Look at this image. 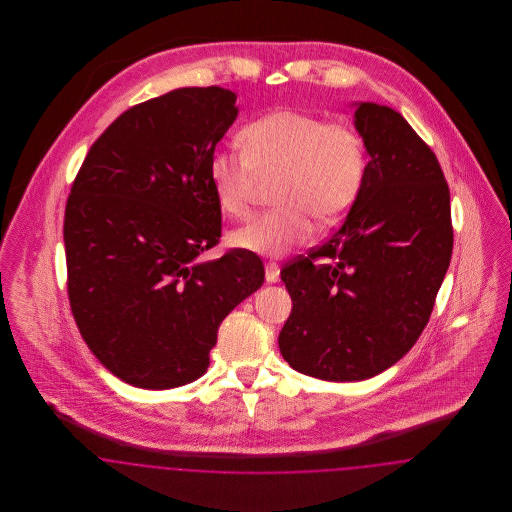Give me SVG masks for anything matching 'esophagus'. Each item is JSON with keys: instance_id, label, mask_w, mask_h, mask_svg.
<instances>
[{"instance_id": "1", "label": "esophagus", "mask_w": 512, "mask_h": 512, "mask_svg": "<svg viewBox=\"0 0 512 512\" xmlns=\"http://www.w3.org/2000/svg\"><path fill=\"white\" fill-rule=\"evenodd\" d=\"M265 278H267L268 284L278 282V278H280V267H278L276 263H267V265H265Z\"/></svg>"}]
</instances>
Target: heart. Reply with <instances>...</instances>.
Returning <instances> with one entry per match:
<instances>
[{
    "mask_svg": "<svg viewBox=\"0 0 512 512\" xmlns=\"http://www.w3.org/2000/svg\"><path fill=\"white\" fill-rule=\"evenodd\" d=\"M242 149L209 159V180L220 209L249 215L259 180L276 174L270 199L278 205L230 234L247 251L282 257L313 234V217L338 222L361 194L366 176L363 136L345 122L324 121L297 109H274L240 130Z\"/></svg>",
    "mask_w": 512,
    "mask_h": 512,
    "instance_id": "1",
    "label": "heart"
}]
</instances>
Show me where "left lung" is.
<instances>
[{
  "mask_svg": "<svg viewBox=\"0 0 512 512\" xmlns=\"http://www.w3.org/2000/svg\"><path fill=\"white\" fill-rule=\"evenodd\" d=\"M361 194L324 244L280 270L292 297L278 345L293 370L359 382L411 351L453 253L449 186L436 153L386 105L359 103Z\"/></svg>",
  "mask_w": 512,
  "mask_h": 512,
  "instance_id": "obj_1",
  "label": "left lung"
}]
</instances>
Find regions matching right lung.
Returning a JSON list of instances; mask_svg holds the SVG:
<instances>
[{
  "mask_svg": "<svg viewBox=\"0 0 512 512\" xmlns=\"http://www.w3.org/2000/svg\"><path fill=\"white\" fill-rule=\"evenodd\" d=\"M238 117L220 86L178 88L124 111L90 147L65 207L76 326L122 382L169 390L207 372L220 322L265 282L247 249L220 259L209 159Z\"/></svg>",
  "mask_w": 512,
  "mask_h": 512,
  "instance_id": "right-lung-1",
  "label": "right lung"
}]
</instances>
